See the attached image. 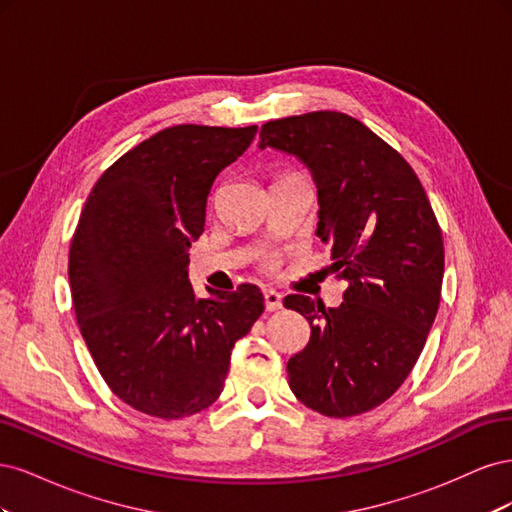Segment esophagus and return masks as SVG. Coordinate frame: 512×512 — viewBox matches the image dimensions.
<instances>
[{"instance_id":"34e87169","label":"esophagus","mask_w":512,"mask_h":512,"mask_svg":"<svg viewBox=\"0 0 512 512\" xmlns=\"http://www.w3.org/2000/svg\"><path fill=\"white\" fill-rule=\"evenodd\" d=\"M265 307L267 312H277L282 307V294L273 288H265Z\"/></svg>"}]
</instances>
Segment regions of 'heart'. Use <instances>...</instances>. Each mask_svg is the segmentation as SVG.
<instances>
[{
	"instance_id": "b5f03b06",
	"label": "heart",
	"mask_w": 512,
	"mask_h": 512,
	"mask_svg": "<svg viewBox=\"0 0 512 512\" xmlns=\"http://www.w3.org/2000/svg\"><path fill=\"white\" fill-rule=\"evenodd\" d=\"M275 265H277L275 256H265V258H262V267H265L267 271H273V269H275Z\"/></svg>"
}]
</instances>
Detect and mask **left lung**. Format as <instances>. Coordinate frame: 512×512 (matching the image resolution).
Listing matches in <instances>:
<instances>
[{
  "label": "left lung",
  "instance_id": "1",
  "mask_svg": "<svg viewBox=\"0 0 512 512\" xmlns=\"http://www.w3.org/2000/svg\"><path fill=\"white\" fill-rule=\"evenodd\" d=\"M260 147L297 156L318 185V237L331 245L344 303L288 294L309 322L286 365L301 404L331 418L378 408L410 376L438 314L444 241L425 188L399 151L359 119L316 111L267 121Z\"/></svg>",
  "mask_w": 512,
  "mask_h": 512
}]
</instances>
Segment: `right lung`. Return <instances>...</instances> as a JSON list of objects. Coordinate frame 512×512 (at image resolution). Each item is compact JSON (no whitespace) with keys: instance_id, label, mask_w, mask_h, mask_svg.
I'll use <instances>...</instances> for the list:
<instances>
[{"instance_id":"right-lung-1","label":"right lung","mask_w":512,"mask_h":512,"mask_svg":"<svg viewBox=\"0 0 512 512\" xmlns=\"http://www.w3.org/2000/svg\"><path fill=\"white\" fill-rule=\"evenodd\" d=\"M256 132L166 128L108 166L85 200L68 254L74 314L108 389L138 412L173 421L209 408L265 309L254 284L198 299L188 280L211 185Z\"/></svg>"}]
</instances>
